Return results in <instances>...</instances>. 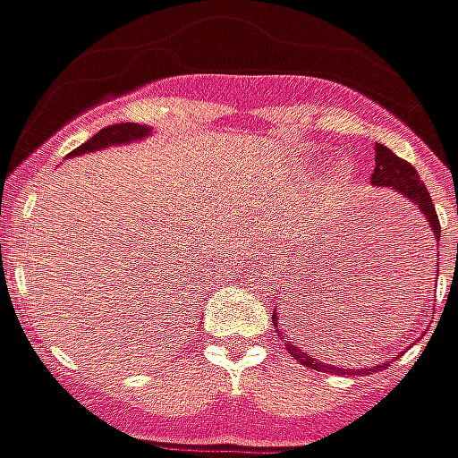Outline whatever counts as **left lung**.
<instances>
[{
	"label": "left lung",
	"instance_id": "left-lung-1",
	"mask_svg": "<svg viewBox=\"0 0 458 458\" xmlns=\"http://www.w3.org/2000/svg\"><path fill=\"white\" fill-rule=\"evenodd\" d=\"M374 163H377V165H374L372 185H377V188H389V191H394V193H402L404 198H409V200H411V203L424 213V218L429 220L434 238H441V225H439V218H437V208H434V203H431V196H429V191H427V185L419 181L417 168H414L411 163L402 161L399 156H394V153L389 151L386 146H382V143H377V148H374ZM273 322H275V327H277V312H273ZM277 335H280V340H284L287 352H290L300 364L312 367V369H318V372H337V374L352 372V369H342V367H332V364L319 362V360H315L312 354H307V352L300 350L297 344L287 342V337H284L280 329H277ZM374 369H382V364L369 367V369H357V372H352V374H364V372L369 374L374 372Z\"/></svg>",
	"mask_w": 458,
	"mask_h": 458
}]
</instances>
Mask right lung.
I'll return each instance as SVG.
<instances>
[{
    "label": "right lung",
    "instance_id": "right-lung-1",
    "mask_svg": "<svg viewBox=\"0 0 458 458\" xmlns=\"http://www.w3.org/2000/svg\"><path fill=\"white\" fill-rule=\"evenodd\" d=\"M146 136H151L148 126H140V123H114V126H106V129L98 131L94 139H89L84 146H79L76 151H72V156L101 151V148H108V146L131 143V140H140L146 139Z\"/></svg>",
    "mask_w": 458,
    "mask_h": 458
}]
</instances>
